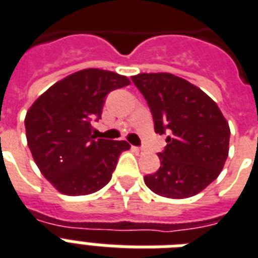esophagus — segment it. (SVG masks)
Returning a JSON list of instances; mask_svg holds the SVG:
<instances>
[{
    "label": "esophagus",
    "mask_w": 258,
    "mask_h": 258,
    "mask_svg": "<svg viewBox=\"0 0 258 258\" xmlns=\"http://www.w3.org/2000/svg\"><path fill=\"white\" fill-rule=\"evenodd\" d=\"M133 151L137 152V154H144L145 152V150L143 148V147H133Z\"/></svg>",
    "instance_id": "34e87169"
}]
</instances>
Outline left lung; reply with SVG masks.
I'll return each mask as SVG.
<instances>
[{"instance_id":"left-lung-1","label":"left lung","mask_w":258,"mask_h":258,"mask_svg":"<svg viewBox=\"0 0 258 258\" xmlns=\"http://www.w3.org/2000/svg\"><path fill=\"white\" fill-rule=\"evenodd\" d=\"M144 95L155 132L167 133L160 167L144 177L151 190L167 199H187L219 177L228 156L230 126L204 91L171 73L132 76Z\"/></svg>"}]
</instances>
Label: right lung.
Instances as JSON below:
<instances>
[{"instance_id": "right-lung-1", "label": "right lung", "mask_w": 258, "mask_h": 258, "mask_svg": "<svg viewBox=\"0 0 258 258\" xmlns=\"http://www.w3.org/2000/svg\"><path fill=\"white\" fill-rule=\"evenodd\" d=\"M131 84L126 76L83 69L51 85L27 111V143L40 173L58 191L85 196L106 186L126 141L95 139L108 92Z\"/></svg>"}]
</instances>
